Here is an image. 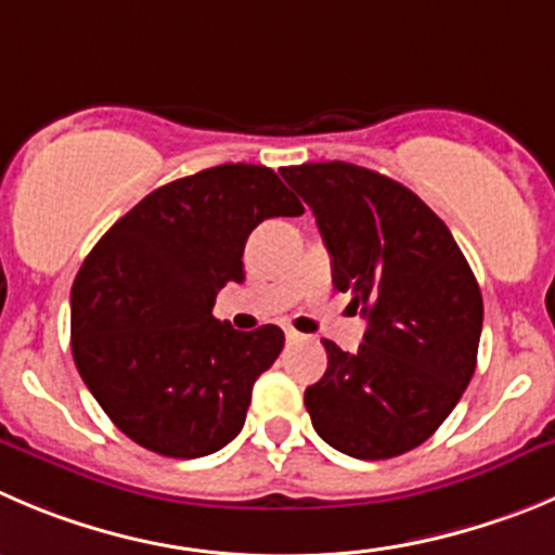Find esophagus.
<instances>
[{
	"label": "esophagus",
	"mask_w": 555,
	"mask_h": 555,
	"mask_svg": "<svg viewBox=\"0 0 555 555\" xmlns=\"http://www.w3.org/2000/svg\"><path fill=\"white\" fill-rule=\"evenodd\" d=\"M286 340L288 343H297V340H302V335H299L297 330H286Z\"/></svg>",
	"instance_id": "34e87169"
}]
</instances>
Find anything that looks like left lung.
<instances>
[{
    "label": "left lung",
    "instance_id": "left-lung-1",
    "mask_svg": "<svg viewBox=\"0 0 555 555\" xmlns=\"http://www.w3.org/2000/svg\"><path fill=\"white\" fill-rule=\"evenodd\" d=\"M283 179L313 209L332 283L367 319L353 353L305 389L315 433L337 452L387 461L450 416L477 367L482 294L444 220L395 179L353 163H305Z\"/></svg>",
    "mask_w": 555,
    "mask_h": 555
}]
</instances>
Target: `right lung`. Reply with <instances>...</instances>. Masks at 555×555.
<instances>
[{
    "label": "right lung",
    "mask_w": 555,
    "mask_h": 555,
    "mask_svg": "<svg viewBox=\"0 0 555 555\" xmlns=\"http://www.w3.org/2000/svg\"><path fill=\"white\" fill-rule=\"evenodd\" d=\"M305 207L267 166L182 177L116 220L70 294V348L100 409L144 450L204 457L240 436L253 384L281 353V326L240 332L212 315L245 281V242Z\"/></svg>",
    "instance_id": "1"
}]
</instances>
